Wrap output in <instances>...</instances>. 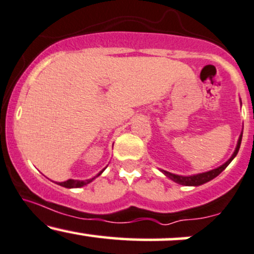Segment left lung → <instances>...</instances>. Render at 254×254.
Returning <instances> with one entry per match:
<instances>
[{"label": "left lung", "instance_id": "8db88e82", "mask_svg": "<svg viewBox=\"0 0 254 254\" xmlns=\"http://www.w3.org/2000/svg\"><path fill=\"white\" fill-rule=\"evenodd\" d=\"M243 129H244V127H243ZM241 138H243V132L240 133L239 139H238V143H237V146H235V150H234L233 154H232V156L228 158V160L226 161L224 164H221V166H220V167L215 168V169L208 170V172H204V173L194 174V175H188V176L177 175V174L169 173V172H167V170H163V169H161V172L163 173L164 175L168 177V179H170L174 182L179 183V185H182V186H193V187H197V186H201V185H203V183L209 182L210 180H213V179H214V177L218 176L220 173L224 172V170L226 169V167H227L228 164H230L231 162L233 161V158L237 156L238 151H239L240 144H241Z\"/></svg>", "mask_w": 254, "mask_h": 254}]
</instances>
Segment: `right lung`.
Segmentation results:
<instances>
[{
  "instance_id": "add662e5",
  "label": "right lung",
  "mask_w": 254,
  "mask_h": 254,
  "mask_svg": "<svg viewBox=\"0 0 254 254\" xmlns=\"http://www.w3.org/2000/svg\"><path fill=\"white\" fill-rule=\"evenodd\" d=\"M105 168H106V167H105ZM105 168H104V169L102 170V172L98 173L96 176L92 177V179L85 180V181H80V180H73V179H69V180H67V181H65V182H56V183H57V185L61 186V187H65V188H80V187H84V186H86V185H88V183L92 182L94 179H97L98 176L102 175L104 170H105Z\"/></svg>"
}]
</instances>
